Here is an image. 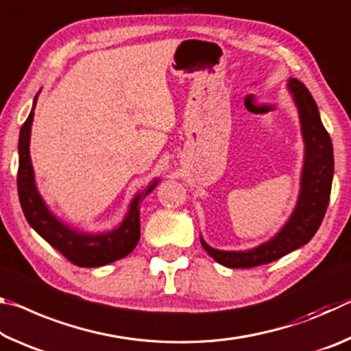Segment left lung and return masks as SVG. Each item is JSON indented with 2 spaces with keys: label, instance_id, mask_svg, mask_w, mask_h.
<instances>
[{
  "label": "left lung",
  "instance_id": "obj_1",
  "mask_svg": "<svg viewBox=\"0 0 351 351\" xmlns=\"http://www.w3.org/2000/svg\"><path fill=\"white\" fill-rule=\"evenodd\" d=\"M287 86L299 111L302 138L305 144L300 192L295 207L288 221L272 239L247 251H221L209 246L203 237H199L206 252L226 268H254L271 263L306 245L317 232L328 207L335 173L330 134L326 133L317 105L304 83L289 79Z\"/></svg>",
  "mask_w": 351,
  "mask_h": 351
}]
</instances>
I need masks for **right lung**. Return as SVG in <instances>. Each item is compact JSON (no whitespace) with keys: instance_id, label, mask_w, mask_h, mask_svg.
<instances>
[{"instance_id":"add662e5","label":"right lung","mask_w":351,"mask_h":351,"mask_svg":"<svg viewBox=\"0 0 351 351\" xmlns=\"http://www.w3.org/2000/svg\"><path fill=\"white\" fill-rule=\"evenodd\" d=\"M38 94L34 99L32 110L26 122L20 130L19 139V197L27 223L41 239L63 254L71 263L82 268H97L112 263L119 258L127 257L138 245L141 237L139 204L148 193L158 186L159 180H153L144 189V192L136 193L128 206V212L122 223L108 232H83L73 226L63 223L60 218L51 212L49 207L41 198L35 184L34 167L31 161V127L34 122V110L37 105Z\"/></svg>"}]
</instances>
